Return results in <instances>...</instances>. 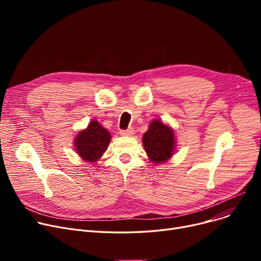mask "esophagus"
<instances>
[{
  "mask_svg": "<svg viewBox=\"0 0 261 261\" xmlns=\"http://www.w3.org/2000/svg\"><path fill=\"white\" fill-rule=\"evenodd\" d=\"M119 133L122 136H131V135L134 134V130L132 128H130V129H127V130H120Z\"/></svg>",
  "mask_w": 261,
  "mask_h": 261,
  "instance_id": "1",
  "label": "esophagus"
}]
</instances>
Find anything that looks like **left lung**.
Listing matches in <instances>:
<instances>
[{"mask_svg":"<svg viewBox=\"0 0 261 261\" xmlns=\"http://www.w3.org/2000/svg\"><path fill=\"white\" fill-rule=\"evenodd\" d=\"M142 142L149 160L154 164L166 163L175 152L174 130L160 118L149 123Z\"/></svg>","mask_w":261,"mask_h":261,"instance_id":"obj_1","label":"left lung"}]
</instances>
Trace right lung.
Returning <instances> with one entry per match:
<instances>
[{
	"label": "right lung",
	"instance_id": "obj_1",
	"mask_svg": "<svg viewBox=\"0 0 261 261\" xmlns=\"http://www.w3.org/2000/svg\"><path fill=\"white\" fill-rule=\"evenodd\" d=\"M111 134L98 120L92 119L86 129L77 132L74 139L76 153L87 163H97L107 151Z\"/></svg>",
	"mask_w": 261,
	"mask_h": 261
}]
</instances>
